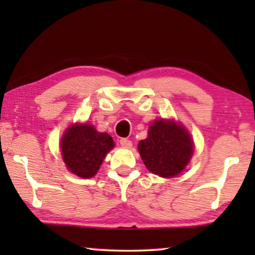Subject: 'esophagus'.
Masks as SVG:
<instances>
[{
  "mask_svg": "<svg viewBox=\"0 0 255 255\" xmlns=\"http://www.w3.org/2000/svg\"><path fill=\"white\" fill-rule=\"evenodd\" d=\"M120 142H121V145L123 146V147H127V148L131 147V146H132V141L130 140V139H128V138H122L121 140H120Z\"/></svg>",
  "mask_w": 255,
  "mask_h": 255,
  "instance_id": "1",
  "label": "esophagus"
}]
</instances>
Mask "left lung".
<instances>
[{
    "label": "left lung",
    "mask_w": 255,
    "mask_h": 255,
    "mask_svg": "<svg viewBox=\"0 0 255 255\" xmlns=\"http://www.w3.org/2000/svg\"><path fill=\"white\" fill-rule=\"evenodd\" d=\"M140 156L149 172L173 177L186 168L193 155V141L181 125L170 121L153 122L148 137L138 144Z\"/></svg>",
    "instance_id": "obj_1"
}]
</instances>
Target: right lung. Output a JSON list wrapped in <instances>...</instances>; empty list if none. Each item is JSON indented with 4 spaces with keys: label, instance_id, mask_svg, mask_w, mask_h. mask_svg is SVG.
Listing matches in <instances>:
<instances>
[{
    "label": "right lung",
    "instance_id": "obj_1",
    "mask_svg": "<svg viewBox=\"0 0 255 255\" xmlns=\"http://www.w3.org/2000/svg\"><path fill=\"white\" fill-rule=\"evenodd\" d=\"M108 133H101L89 124L73 125L61 140L62 158L67 168L80 177H93L104 156L114 147Z\"/></svg>",
    "mask_w": 255,
    "mask_h": 255
}]
</instances>
